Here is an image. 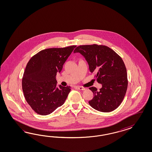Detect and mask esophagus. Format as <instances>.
Returning <instances> with one entry per match:
<instances>
[{
    "instance_id": "34e87169",
    "label": "esophagus",
    "mask_w": 152,
    "mask_h": 152,
    "mask_svg": "<svg viewBox=\"0 0 152 152\" xmlns=\"http://www.w3.org/2000/svg\"><path fill=\"white\" fill-rule=\"evenodd\" d=\"M77 88L79 89V90H85L86 88H83V87H82V86H77Z\"/></svg>"
}]
</instances>
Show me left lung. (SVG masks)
<instances>
[{
    "label": "left lung",
    "mask_w": 152,
    "mask_h": 152,
    "mask_svg": "<svg viewBox=\"0 0 152 152\" xmlns=\"http://www.w3.org/2000/svg\"><path fill=\"white\" fill-rule=\"evenodd\" d=\"M74 53H80L87 61L90 71L96 73L99 91L90 88L94 97L88 101L90 106L101 112L114 110L123 100L128 88L126 69L122 58L109 47L102 45L77 47Z\"/></svg>",
    "instance_id": "1"
}]
</instances>
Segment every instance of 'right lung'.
I'll return each instance as SVG.
<instances>
[{
	"label": "right lung",
	"instance_id": "obj_1",
	"mask_svg": "<svg viewBox=\"0 0 152 152\" xmlns=\"http://www.w3.org/2000/svg\"><path fill=\"white\" fill-rule=\"evenodd\" d=\"M76 47L43 50L28 62L23 74L22 89L28 104L37 114L49 115L64 104L71 87H57L56 77Z\"/></svg>",
	"mask_w": 152,
	"mask_h": 152
}]
</instances>
